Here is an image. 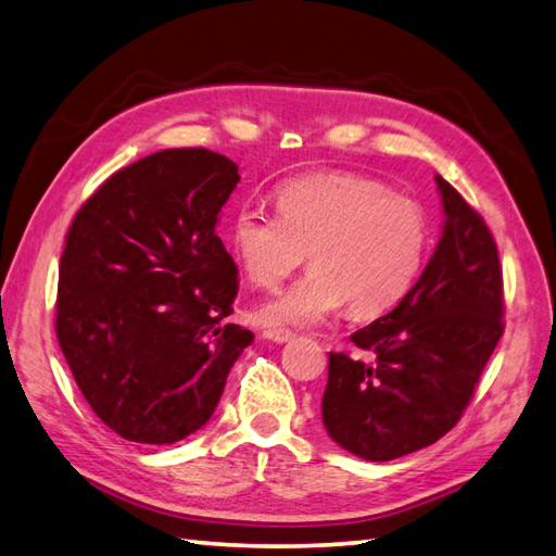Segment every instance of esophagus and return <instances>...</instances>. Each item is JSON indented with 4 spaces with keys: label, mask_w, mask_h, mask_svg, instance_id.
I'll list each match as a JSON object with an SVG mask.
<instances>
[{
    "label": "esophagus",
    "mask_w": 556,
    "mask_h": 556,
    "mask_svg": "<svg viewBox=\"0 0 556 556\" xmlns=\"http://www.w3.org/2000/svg\"><path fill=\"white\" fill-rule=\"evenodd\" d=\"M264 338L270 340V342L282 344V342H288V340L292 338V330H286V328H266V330H264Z\"/></svg>",
    "instance_id": "34e87169"
}]
</instances>
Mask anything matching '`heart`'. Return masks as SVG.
<instances>
[{"label": "heart", "mask_w": 556, "mask_h": 556, "mask_svg": "<svg viewBox=\"0 0 556 556\" xmlns=\"http://www.w3.org/2000/svg\"><path fill=\"white\" fill-rule=\"evenodd\" d=\"M278 214L240 206L230 244L247 278L278 288L309 252L314 268L258 306L268 326L316 324L348 302L352 316L392 309L421 274L430 228L424 206L386 182L354 174H312L282 182Z\"/></svg>", "instance_id": "obj_1"}]
</instances>
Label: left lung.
Masks as SVG:
<instances>
[{
	"instance_id": "left-lung-1",
	"label": "left lung",
	"mask_w": 556,
	"mask_h": 556,
	"mask_svg": "<svg viewBox=\"0 0 556 556\" xmlns=\"http://www.w3.org/2000/svg\"><path fill=\"white\" fill-rule=\"evenodd\" d=\"M435 182L445 228L421 278L390 314L352 332L371 359L344 352L328 359L324 426L368 462L397 459L450 433L504 332L495 238L445 178Z\"/></svg>"
}]
</instances>
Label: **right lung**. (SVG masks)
<instances>
[{"instance_id":"add662e5","label":"right lung","mask_w":556,"mask_h":556,"mask_svg":"<svg viewBox=\"0 0 556 556\" xmlns=\"http://www.w3.org/2000/svg\"><path fill=\"white\" fill-rule=\"evenodd\" d=\"M238 180L224 154L162 150L109 176L68 228L56 340L92 412L130 442L200 430L254 340L224 324L240 282L216 220Z\"/></svg>"}]
</instances>
